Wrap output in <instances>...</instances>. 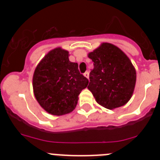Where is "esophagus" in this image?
I'll list each match as a JSON object with an SVG mask.
<instances>
[{
	"label": "esophagus",
	"mask_w": 160,
	"mask_h": 160,
	"mask_svg": "<svg viewBox=\"0 0 160 160\" xmlns=\"http://www.w3.org/2000/svg\"><path fill=\"white\" fill-rule=\"evenodd\" d=\"M84 76L86 78H89V71L85 72V73H84Z\"/></svg>",
	"instance_id": "1"
}]
</instances>
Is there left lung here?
<instances>
[{
    "mask_svg": "<svg viewBox=\"0 0 160 160\" xmlns=\"http://www.w3.org/2000/svg\"><path fill=\"white\" fill-rule=\"evenodd\" d=\"M94 62L87 88L98 104L112 109L125 105L131 98L136 82V72L130 59L110 43L88 54Z\"/></svg>",
    "mask_w": 160,
    "mask_h": 160,
    "instance_id": "left-lung-1",
    "label": "left lung"
}]
</instances>
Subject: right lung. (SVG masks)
I'll list each match as a JSON object with an SVG mask.
<instances>
[{
	"label": "right lung",
	"instance_id": "right-lung-1",
	"mask_svg": "<svg viewBox=\"0 0 160 160\" xmlns=\"http://www.w3.org/2000/svg\"><path fill=\"white\" fill-rule=\"evenodd\" d=\"M89 80L69 60V52L57 48L49 51L35 69L32 87L37 101L49 114L62 115L74 110L78 95Z\"/></svg>",
	"mask_w": 160,
	"mask_h": 160
}]
</instances>
